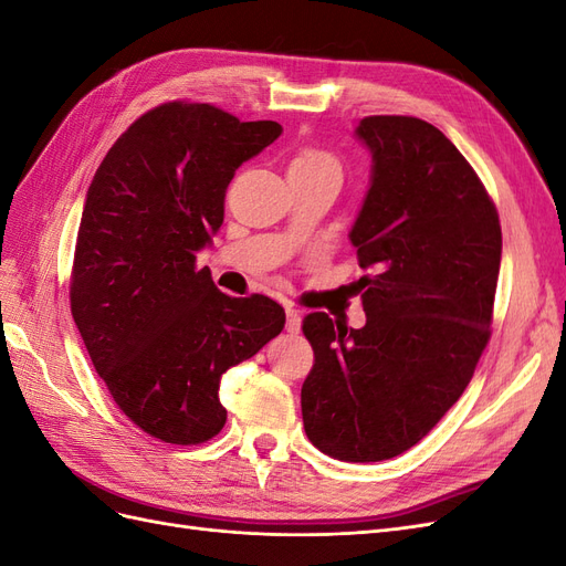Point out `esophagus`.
<instances>
[{"instance_id":"34e87169","label":"esophagus","mask_w":566,"mask_h":566,"mask_svg":"<svg viewBox=\"0 0 566 566\" xmlns=\"http://www.w3.org/2000/svg\"><path fill=\"white\" fill-rule=\"evenodd\" d=\"M285 316H287L285 331H287L290 335H297L300 328H302V316H300V312L293 310V306H285Z\"/></svg>"}]
</instances>
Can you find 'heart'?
Returning a JSON list of instances; mask_svg holds the SVG:
<instances>
[{"instance_id":"obj_1","label":"heart","mask_w":566,"mask_h":566,"mask_svg":"<svg viewBox=\"0 0 566 566\" xmlns=\"http://www.w3.org/2000/svg\"><path fill=\"white\" fill-rule=\"evenodd\" d=\"M290 169H331V172L339 175V163L333 153L316 148V146H304L295 153Z\"/></svg>"}]
</instances>
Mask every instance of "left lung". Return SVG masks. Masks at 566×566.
Wrapping results in <instances>:
<instances>
[{
    "label": "left lung",
    "instance_id": "left-lung-1",
    "mask_svg": "<svg viewBox=\"0 0 566 566\" xmlns=\"http://www.w3.org/2000/svg\"><path fill=\"white\" fill-rule=\"evenodd\" d=\"M373 156L349 241L364 328L304 316L314 368L302 385L304 432L318 451L378 462L408 451L470 385L491 337L501 221L484 184L434 125L370 115L356 127Z\"/></svg>",
    "mask_w": 566,
    "mask_h": 566
}]
</instances>
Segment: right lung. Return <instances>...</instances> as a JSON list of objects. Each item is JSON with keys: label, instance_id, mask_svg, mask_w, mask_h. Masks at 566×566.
Returning <instances> with one entry per match:
<instances>
[{"label": "right lung", "instance_id": "add662e5", "mask_svg": "<svg viewBox=\"0 0 566 566\" xmlns=\"http://www.w3.org/2000/svg\"><path fill=\"white\" fill-rule=\"evenodd\" d=\"M210 104L144 113L98 165L84 200L71 312L117 408L150 437L196 447L221 432L219 382L285 325L279 302L229 297L196 254L224 221L245 160L281 136Z\"/></svg>", "mask_w": 566, "mask_h": 566}]
</instances>
